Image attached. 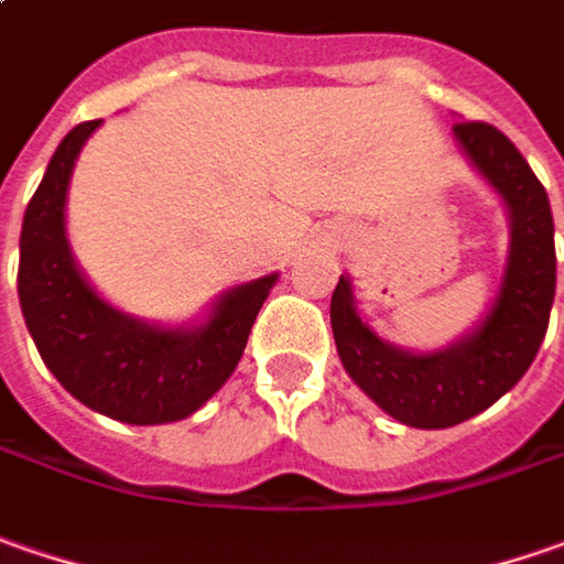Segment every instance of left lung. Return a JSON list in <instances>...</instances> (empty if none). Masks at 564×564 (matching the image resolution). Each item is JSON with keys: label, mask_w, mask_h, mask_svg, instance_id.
Returning <instances> with one entry per match:
<instances>
[{"label": "left lung", "mask_w": 564, "mask_h": 564, "mask_svg": "<svg viewBox=\"0 0 564 564\" xmlns=\"http://www.w3.org/2000/svg\"><path fill=\"white\" fill-rule=\"evenodd\" d=\"M454 138L511 217L508 264L486 318L445 350L410 354L359 318L350 278L340 274L330 296V328L347 376L413 429L457 426L511 391L546 337L555 300V230L543 183L496 126L457 122Z\"/></svg>", "instance_id": "8db88e82"}]
</instances>
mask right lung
<instances>
[{
	"mask_svg": "<svg viewBox=\"0 0 564 564\" xmlns=\"http://www.w3.org/2000/svg\"><path fill=\"white\" fill-rule=\"evenodd\" d=\"M100 119L62 138L21 224L18 296L46 369L82 404L132 426L192 416L234 376L278 274L227 290L198 328L132 318L78 271L65 236V195L75 160Z\"/></svg>",
	"mask_w": 564,
	"mask_h": 564,
	"instance_id": "obj_1",
	"label": "right lung"
}]
</instances>
